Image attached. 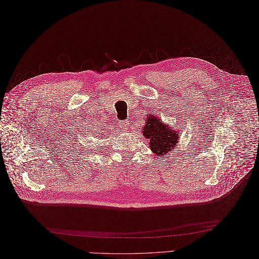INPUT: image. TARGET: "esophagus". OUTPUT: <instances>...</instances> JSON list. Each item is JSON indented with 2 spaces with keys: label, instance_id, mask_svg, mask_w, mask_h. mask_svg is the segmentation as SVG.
I'll use <instances>...</instances> for the list:
<instances>
[{
  "label": "esophagus",
  "instance_id": "esophagus-1",
  "mask_svg": "<svg viewBox=\"0 0 259 259\" xmlns=\"http://www.w3.org/2000/svg\"><path fill=\"white\" fill-rule=\"evenodd\" d=\"M118 124H119V126L122 128V130H127L128 128V121L127 120H125V121H122V120H120L119 122H118Z\"/></svg>",
  "mask_w": 259,
  "mask_h": 259
}]
</instances>
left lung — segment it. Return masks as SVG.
I'll use <instances>...</instances> for the list:
<instances>
[{
    "label": "left lung",
    "instance_id": "obj_1",
    "mask_svg": "<svg viewBox=\"0 0 259 259\" xmlns=\"http://www.w3.org/2000/svg\"><path fill=\"white\" fill-rule=\"evenodd\" d=\"M144 138L148 139L149 147L157 156L167 155L171 149L177 147L180 140V134L178 130L166 125L163 121L157 117L149 116L145 121L143 127Z\"/></svg>",
    "mask_w": 259,
    "mask_h": 259
}]
</instances>
